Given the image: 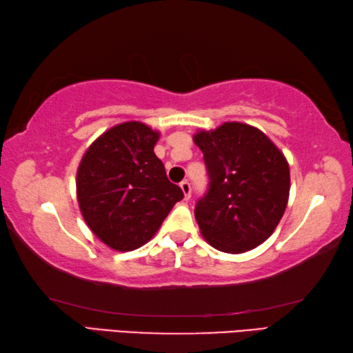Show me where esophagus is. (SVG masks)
Instances as JSON below:
<instances>
[{"mask_svg":"<svg viewBox=\"0 0 353 353\" xmlns=\"http://www.w3.org/2000/svg\"><path fill=\"white\" fill-rule=\"evenodd\" d=\"M181 188H182V191H183L185 199H190V196H191V185H190V182H188V181L181 182Z\"/></svg>","mask_w":353,"mask_h":353,"instance_id":"esophagus-1","label":"esophagus"}]
</instances>
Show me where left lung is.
<instances>
[{
	"label": "left lung",
	"instance_id": "8db88e82",
	"mask_svg": "<svg viewBox=\"0 0 353 353\" xmlns=\"http://www.w3.org/2000/svg\"><path fill=\"white\" fill-rule=\"evenodd\" d=\"M193 140L204 154L210 181L194 208L202 236L227 254L260 246L288 204L285 155L260 129L236 121L199 130Z\"/></svg>",
	"mask_w": 353,
	"mask_h": 353
}]
</instances>
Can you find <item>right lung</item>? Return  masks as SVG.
Returning <instances> with one entry per match:
<instances>
[{
  "mask_svg": "<svg viewBox=\"0 0 353 353\" xmlns=\"http://www.w3.org/2000/svg\"><path fill=\"white\" fill-rule=\"evenodd\" d=\"M159 137L140 121L121 123L92 143L77 168L82 216L101 241L119 252L151 240L183 199L154 152Z\"/></svg>",
  "mask_w": 353,
  "mask_h": 353,
  "instance_id": "add662e5",
  "label": "right lung"
}]
</instances>
